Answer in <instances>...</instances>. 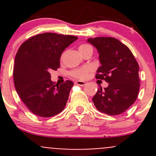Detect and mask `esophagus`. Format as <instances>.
Segmentation results:
<instances>
[{
  "instance_id": "34e87169",
  "label": "esophagus",
  "mask_w": 156,
  "mask_h": 156,
  "mask_svg": "<svg viewBox=\"0 0 156 156\" xmlns=\"http://www.w3.org/2000/svg\"><path fill=\"white\" fill-rule=\"evenodd\" d=\"M75 84L79 86H84V84H85V82L83 81H75Z\"/></svg>"
}]
</instances>
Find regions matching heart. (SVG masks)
<instances>
[{
	"label": "heart",
	"mask_w": 156,
	"mask_h": 156,
	"mask_svg": "<svg viewBox=\"0 0 156 156\" xmlns=\"http://www.w3.org/2000/svg\"><path fill=\"white\" fill-rule=\"evenodd\" d=\"M91 48L89 44H81V46L79 47V51L80 53H83L85 50L87 49ZM91 71V68L90 66H85L82 67V68L79 69H75L74 70H72V72H70L71 76L75 78H78V79H84L87 76L88 73Z\"/></svg>",
	"instance_id": "b5f03b06"
}]
</instances>
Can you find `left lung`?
<instances>
[{
  "label": "left lung",
  "instance_id": "left-lung-1",
  "mask_svg": "<svg viewBox=\"0 0 156 156\" xmlns=\"http://www.w3.org/2000/svg\"><path fill=\"white\" fill-rule=\"evenodd\" d=\"M97 49L101 66L96 78L108 83L100 87L92 100L100 112L117 115L134 103L140 90L139 65L130 50L118 39L111 37L89 38Z\"/></svg>",
  "mask_w": 156,
  "mask_h": 156
}]
</instances>
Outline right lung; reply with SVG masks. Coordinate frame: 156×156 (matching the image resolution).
<instances>
[{"label":"right lung","mask_w":156,"mask_h":156,"mask_svg":"<svg viewBox=\"0 0 156 156\" xmlns=\"http://www.w3.org/2000/svg\"><path fill=\"white\" fill-rule=\"evenodd\" d=\"M77 39L73 35L43 33L29 37L19 48L14 85L25 105L36 115L52 117L65 108L73 82L67 80L55 84L50 71L59 68L62 53Z\"/></svg>","instance_id":"add662e5"}]
</instances>
